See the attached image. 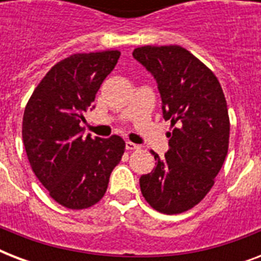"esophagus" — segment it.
Masks as SVG:
<instances>
[{"label": "esophagus", "mask_w": 261, "mask_h": 261, "mask_svg": "<svg viewBox=\"0 0 261 261\" xmlns=\"http://www.w3.org/2000/svg\"><path fill=\"white\" fill-rule=\"evenodd\" d=\"M126 149H127V150H130V151L139 150V149H141V146H139V145H137V143H134V142H126Z\"/></svg>", "instance_id": "1"}]
</instances>
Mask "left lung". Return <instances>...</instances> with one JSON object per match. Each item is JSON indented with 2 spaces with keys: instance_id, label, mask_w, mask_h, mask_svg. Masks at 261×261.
Segmentation results:
<instances>
[{
  "instance_id": "8db88e82",
  "label": "left lung",
  "mask_w": 261,
  "mask_h": 261,
  "mask_svg": "<svg viewBox=\"0 0 261 261\" xmlns=\"http://www.w3.org/2000/svg\"><path fill=\"white\" fill-rule=\"evenodd\" d=\"M133 55L157 80L164 119L173 128L165 157L151 151L155 168L141 176V192L154 210L180 214L208 194L226 159V98L214 73L182 47L143 46Z\"/></svg>"
}]
</instances>
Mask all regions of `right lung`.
I'll return each instance as SVG.
<instances>
[{
  "instance_id": "add662e5",
  "label": "right lung",
  "mask_w": 261,
  "mask_h": 261,
  "mask_svg": "<svg viewBox=\"0 0 261 261\" xmlns=\"http://www.w3.org/2000/svg\"><path fill=\"white\" fill-rule=\"evenodd\" d=\"M120 51L73 54L51 67L27 102L22 142L34 173L61 206L83 210L104 196L126 142L83 137L84 112L93 106Z\"/></svg>"
}]
</instances>
